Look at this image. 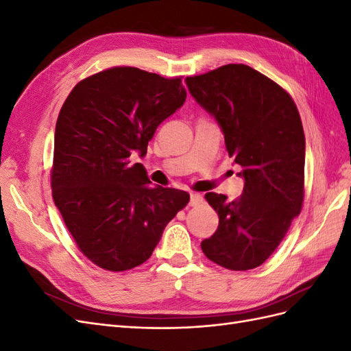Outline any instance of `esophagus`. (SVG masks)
<instances>
[{"instance_id": "esophagus-1", "label": "esophagus", "mask_w": 351, "mask_h": 351, "mask_svg": "<svg viewBox=\"0 0 351 351\" xmlns=\"http://www.w3.org/2000/svg\"><path fill=\"white\" fill-rule=\"evenodd\" d=\"M202 200H204V197H202L199 193H190V202H189V205H190V206H196V205L200 204Z\"/></svg>"}]
</instances>
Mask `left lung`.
I'll list each match as a JSON object with an SVG mask.
<instances>
[{
  "mask_svg": "<svg viewBox=\"0 0 351 351\" xmlns=\"http://www.w3.org/2000/svg\"><path fill=\"white\" fill-rule=\"evenodd\" d=\"M186 84L215 117L244 178L243 193L234 200L205 195L219 224L200 247L222 268L253 269L278 247L302 210L306 142L300 114L280 84L244 64L187 77Z\"/></svg>",
  "mask_w": 351,
  "mask_h": 351,
  "instance_id": "8db88e82",
  "label": "left lung"
}]
</instances>
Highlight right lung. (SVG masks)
<instances>
[{
	"label": "right lung",
	"instance_id": "obj_1",
	"mask_svg": "<svg viewBox=\"0 0 351 351\" xmlns=\"http://www.w3.org/2000/svg\"><path fill=\"white\" fill-rule=\"evenodd\" d=\"M182 77L112 67L73 88L58 114L52 197L80 252L121 272L151 258L162 231L190 200L149 186L142 164L156 127L186 101Z\"/></svg>",
	"mask_w": 351,
	"mask_h": 351
}]
</instances>
